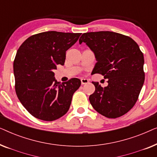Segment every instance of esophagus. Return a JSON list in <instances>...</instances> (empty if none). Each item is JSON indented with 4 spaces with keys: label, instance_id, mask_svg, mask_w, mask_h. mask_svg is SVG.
Listing matches in <instances>:
<instances>
[{
    "label": "esophagus",
    "instance_id": "esophagus-1",
    "mask_svg": "<svg viewBox=\"0 0 157 157\" xmlns=\"http://www.w3.org/2000/svg\"><path fill=\"white\" fill-rule=\"evenodd\" d=\"M81 84H86V83H89V80L86 78H81Z\"/></svg>",
    "mask_w": 157,
    "mask_h": 157
}]
</instances>
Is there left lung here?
<instances>
[{
  "label": "left lung",
  "mask_w": 157,
  "mask_h": 157,
  "mask_svg": "<svg viewBox=\"0 0 157 157\" xmlns=\"http://www.w3.org/2000/svg\"><path fill=\"white\" fill-rule=\"evenodd\" d=\"M82 42L93 51L97 61L93 71L108 78L104 88L92 82L95 91L89 96L90 103L107 118L121 117L136 104L144 82L143 53L132 38L115 32L83 33L79 44Z\"/></svg>",
  "instance_id": "1"
}]
</instances>
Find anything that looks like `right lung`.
Returning <instances> with one entry per match:
<instances>
[{"mask_svg": "<svg viewBox=\"0 0 157 157\" xmlns=\"http://www.w3.org/2000/svg\"><path fill=\"white\" fill-rule=\"evenodd\" d=\"M81 34L43 32L30 36L19 47L13 62L15 89L19 101L34 117L54 121L69 109L81 81L73 78L61 83L53 71L59 64L64 65L66 51Z\"/></svg>", "mask_w": 157, "mask_h": 157, "instance_id": "obj_1", "label": "right lung"}]
</instances>
